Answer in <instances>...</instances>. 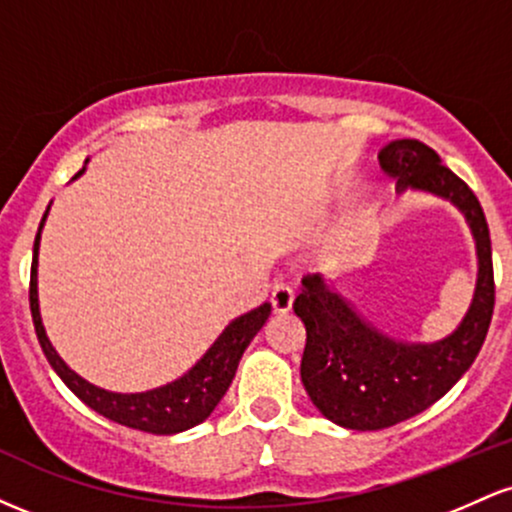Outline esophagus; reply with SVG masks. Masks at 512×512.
Returning a JSON list of instances; mask_svg holds the SVG:
<instances>
[{"label":"esophagus","mask_w":512,"mask_h":512,"mask_svg":"<svg viewBox=\"0 0 512 512\" xmlns=\"http://www.w3.org/2000/svg\"><path fill=\"white\" fill-rule=\"evenodd\" d=\"M269 303H272L274 313H289L291 305H293V289L289 284H276L274 291H272V298H269Z\"/></svg>","instance_id":"esophagus-1"}]
</instances>
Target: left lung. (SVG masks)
<instances>
[{
	"label": "left lung",
	"instance_id": "left-lung-1",
	"mask_svg": "<svg viewBox=\"0 0 512 512\" xmlns=\"http://www.w3.org/2000/svg\"><path fill=\"white\" fill-rule=\"evenodd\" d=\"M378 158L385 173L397 180L399 192L407 187L431 192L462 211L477 240L479 274L460 327L433 344L385 337L320 274L303 276V289L293 301V313L305 325L301 380L322 416L354 431L395 426L438 402L477 358L496 303L489 223L467 182L419 139H395L380 149Z\"/></svg>",
	"mask_w": 512,
	"mask_h": 512
}]
</instances>
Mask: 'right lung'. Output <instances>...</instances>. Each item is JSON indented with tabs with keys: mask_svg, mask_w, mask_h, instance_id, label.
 <instances>
[{
	"mask_svg": "<svg viewBox=\"0 0 512 512\" xmlns=\"http://www.w3.org/2000/svg\"><path fill=\"white\" fill-rule=\"evenodd\" d=\"M84 173V168L76 175ZM50 211V207H48ZM45 211V216H48ZM43 221H40L38 236L33 245V264H31V289H28V301H31V315L38 342L43 346V354L60 375L62 383L74 392L86 407L105 416V419L115 421L127 428H137L144 433H156V436H173V433L187 431V428L202 424L204 419L216 409L221 397L226 395L228 385H231L233 375H236L240 356L248 349V344L255 339V334L262 330L267 322L272 305L262 303L260 308L250 310V313L236 317L221 337L209 346V351L199 361L187 370L185 375L173 383L156 387V390L134 392V395H122V392H108L101 387L86 383L81 375H76L67 363L62 361L60 354L52 349L48 334H45L43 320H40L38 310V248H40V231H43Z\"/></svg>",
	"mask_w": 512,
	"mask_h": 512,
	"instance_id": "obj_1",
	"label": "right lung"
}]
</instances>
